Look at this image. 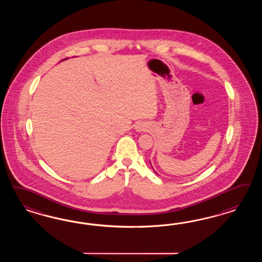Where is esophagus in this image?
<instances>
[{
    "label": "esophagus",
    "mask_w": 262,
    "mask_h": 262,
    "mask_svg": "<svg viewBox=\"0 0 262 262\" xmlns=\"http://www.w3.org/2000/svg\"><path fill=\"white\" fill-rule=\"evenodd\" d=\"M146 127H147V126H146L145 123H139L138 125H136L135 128H136L137 132H142V130L146 129Z\"/></svg>",
    "instance_id": "esophagus-1"
}]
</instances>
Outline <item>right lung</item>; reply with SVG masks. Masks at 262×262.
Wrapping results in <instances>:
<instances>
[{
    "label": "right lung",
    "instance_id": "add662e5",
    "mask_svg": "<svg viewBox=\"0 0 262 262\" xmlns=\"http://www.w3.org/2000/svg\"><path fill=\"white\" fill-rule=\"evenodd\" d=\"M65 59H66V58H65ZM62 60H64V59H62Z\"/></svg>",
    "mask_w": 262,
    "mask_h": 262
}]
</instances>
